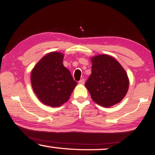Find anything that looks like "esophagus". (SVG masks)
Returning a JSON list of instances; mask_svg holds the SVG:
<instances>
[{"label":"esophagus","instance_id":"1","mask_svg":"<svg viewBox=\"0 0 155 155\" xmlns=\"http://www.w3.org/2000/svg\"><path fill=\"white\" fill-rule=\"evenodd\" d=\"M84 82H85V79H81L79 81V83L80 84H84Z\"/></svg>","mask_w":155,"mask_h":155}]
</instances>
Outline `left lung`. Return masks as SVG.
Instances as JSON below:
<instances>
[{
	"label": "left lung",
	"instance_id": "left-lung-1",
	"mask_svg": "<svg viewBox=\"0 0 155 155\" xmlns=\"http://www.w3.org/2000/svg\"><path fill=\"white\" fill-rule=\"evenodd\" d=\"M92 74L85 83L96 104L110 107L120 103L127 93V73L114 58L101 54L92 59Z\"/></svg>",
	"mask_w": 155,
	"mask_h": 155
}]
</instances>
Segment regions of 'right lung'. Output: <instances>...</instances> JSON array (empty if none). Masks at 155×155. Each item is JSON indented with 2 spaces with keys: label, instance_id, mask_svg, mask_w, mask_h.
<instances>
[{
  "label": "right lung",
  "instance_id": "right-lung-1",
  "mask_svg": "<svg viewBox=\"0 0 155 155\" xmlns=\"http://www.w3.org/2000/svg\"><path fill=\"white\" fill-rule=\"evenodd\" d=\"M63 54L51 52L33 69L31 84L38 98L44 104L58 107L66 102L77 82L63 64Z\"/></svg>",
  "mask_w": 155,
  "mask_h": 155
}]
</instances>
